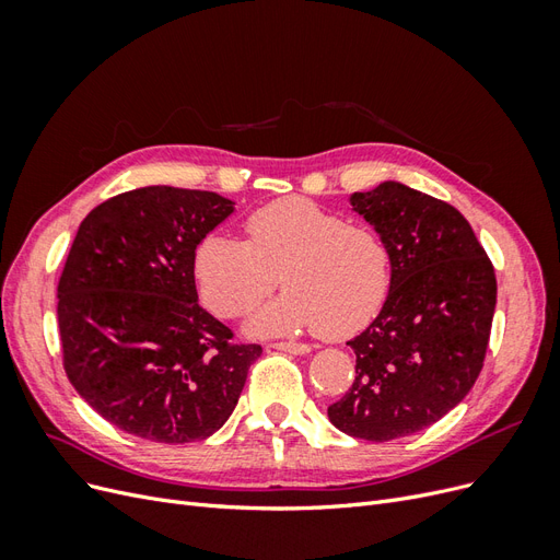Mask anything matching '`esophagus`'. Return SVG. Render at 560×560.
<instances>
[{
  "mask_svg": "<svg viewBox=\"0 0 560 560\" xmlns=\"http://www.w3.org/2000/svg\"><path fill=\"white\" fill-rule=\"evenodd\" d=\"M270 348H276V350H282V352H290V354H308L311 352V346H306V343H287V341H282V343H270Z\"/></svg>",
  "mask_w": 560,
  "mask_h": 560,
  "instance_id": "obj_1",
  "label": "esophagus"
}]
</instances>
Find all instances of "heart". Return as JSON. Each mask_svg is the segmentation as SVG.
I'll return each instance as SVG.
<instances>
[{
	"instance_id": "b5f03b06",
	"label": "heart",
	"mask_w": 560,
	"mask_h": 560,
	"mask_svg": "<svg viewBox=\"0 0 560 560\" xmlns=\"http://www.w3.org/2000/svg\"><path fill=\"white\" fill-rule=\"evenodd\" d=\"M245 235V243L208 235L196 252V280L210 311L241 317L276 290L280 276L287 292L249 317L247 334L315 329L346 338L381 311L393 261L374 229L346 224L306 198H282L252 212Z\"/></svg>"
}]
</instances>
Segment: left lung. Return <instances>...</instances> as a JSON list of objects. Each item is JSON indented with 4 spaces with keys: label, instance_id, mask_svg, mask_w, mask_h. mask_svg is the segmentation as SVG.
I'll return each mask as SVG.
<instances>
[{
    "label": "left lung",
    "instance_id": "left-lung-1",
    "mask_svg": "<svg viewBox=\"0 0 560 560\" xmlns=\"http://www.w3.org/2000/svg\"><path fill=\"white\" fill-rule=\"evenodd\" d=\"M348 202L385 241L393 282L376 319L348 346L354 378L327 416L341 432L389 442L430 428L479 378L498 282L467 219L401 182Z\"/></svg>",
    "mask_w": 560,
    "mask_h": 560
}]
</instances>
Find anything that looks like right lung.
<instances>
[{
    "mask_svg": "<svg viewBox=\"0 0 560 560\" xmlns=\"http://www.w3.org/2000/svg\"><path fill=\"white\" fill-rule=\"evenodd\" d=\"M235 212L214 191L142 186L83 219L58 282L67 378L128 434L189 444L224 425L261 346L198 306L196 247Z\"/></svg>",
    "mask_w": 560,
    "mask_h": 560,
    "instance_id": "right-lung-1",
    "label": "right lung"
}]
</instances>
